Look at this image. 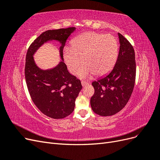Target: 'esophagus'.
<instances>
[{
    "label": "esophagus",
    "mask_w": 160,
    "mask_h": 160,
    "mask_svg": "<svg viewBox=\"0 0 160 160\" xmlns=\"http://www.w3.org/2000/svg\"><path fill=\"white\" fill-rule=\"evenodd\" d=\"M81 85L83 87H85L86 85H89V83H88V82H85V81H81Z\"/></svg>",
    "instance_id": "1"
}]
</instances>
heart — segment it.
I'll return each mask as SVG.
<instances>
[{"instance_id": "heart-1", "label": "heart", "mask_w": 160, "mask_h": 160, "mask_svg": "<svg viewBox=\"0 0 160 160\" xmlns=\"http://www.w3.org/2000/svg\"><path fill=\"white\" fill-rule=\"evenodd\" d=\"M118 55V44L111 35H103L94 31H88L76 37L71 41V47H65L62 57L72 75L79 71L82 78H90L94 74L101 77L112 69Z\"/></svg>"}]
</instances>
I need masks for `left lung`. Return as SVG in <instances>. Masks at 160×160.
I'll return each mask as SVG.
<instances>
[{
    "mask_svg": "<svg viewBox=\"0 0 160 160\" xmlns=\"http://www.w3.org/2000/svg\"><path fill=\"white\" fill-rule=\"evenodd\" d=\"M119 52L113 70L103 78L92 83L95 93L91 98L94 112L101 116L118 113L132 94L136 75L135 51L132 44L118 33Z\"/></svg>",
    "mask_w": 160,
    "mask_h": 160,
    "instance_id": "obj_1",
    "label": "left lung"
}]
</instances>
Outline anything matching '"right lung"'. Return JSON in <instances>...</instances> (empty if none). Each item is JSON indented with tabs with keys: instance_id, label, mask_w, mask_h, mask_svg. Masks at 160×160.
I'll use <instances>...</instances> for the list:
<instances>
[{
	"instance_id": "1",
	"label": "right lung",
	"mask_w": 160,
	"mask_h": 160,
	"mask_svg": "<svg viewBox=\"0 0 160 160\" xmlns=\"http://www.w3.org/2000/svg\"><path fill=\"white\" fill-rule=\"evenodd\" d=\"M75 27L43 32L29 46L26 55L25 75L33 103L41 112L52 119H62L74 110L75 99L82 89L81 81L69 73L63 62L62 51ZM56 40L62 44V61L55 68L42 70L36 65L32 55L45 42Z\"/></svg>"
}]
</instances>
